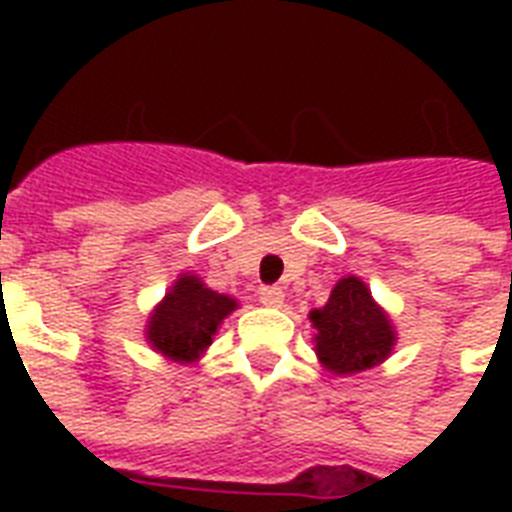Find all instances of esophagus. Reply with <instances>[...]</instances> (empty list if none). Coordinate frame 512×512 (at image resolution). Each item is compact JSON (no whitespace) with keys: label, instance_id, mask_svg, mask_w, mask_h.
I'll list each match as a JSON object with an SVG mask.
<instances>
[{"label":"esophagus","instance_id":"esophagus-1","mask_svg":"<svg viewBox=\"0 0 512 512\" xmlns=\"http://www.w3.org/2000/svg\"><path fill=\"white\" fill-rule=\"evenodd\" d=\"M260 303L268 305V308H281V305H284V289L263 287L260 289Z\"/></svg>","mask_w":512,"mask_h":512}]
</instances>
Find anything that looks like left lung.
<instances>
[{"label":"left lung","instance_id":"obj_1","mask_svg":"<svg viewBox=\"0 0 512 512\" xmlns=\"http://www.w3.org/2000/svg\"><path fill=\"white\" fill-rule=\"evenodd\" d=\"M316 353L329 372L356 374L385 361L393 348V327L374 305L372 292L356 276L337 281L329 303L311 313Z\"/></svg>","mask_w":512,"mask_h":512}]
</instances>
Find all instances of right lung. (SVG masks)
I'll use <instances>...</instances> for the list:
<instances>
[{
    "mask_svg": "<svg viewBox=\"0 0 512 512\" xmlns=\"http://www.w3.org/2000/svg\"><path fill=\"white\" fill-rule=\"evenodd\" d=\"M236 300L207 289L196 276H180L148 321V340L172 361H193L212 342Z\"/></svg>",
    "mask_w": 512,
    "mask_h": 512,
    "instance_id": "obj_1",
    "label": "right lung"
}]
</instances>
